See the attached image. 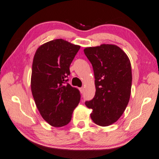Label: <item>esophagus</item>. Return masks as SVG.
<instances>
[{
	"label": "esophagus",
	"mask_w": 159,
	"mask_h": 159,
	"mask_svg": "<svg viewBox=\"0 0 159 159\" xmlns=\"http://www.w3.org/2000/svg\"><path fill=\"white\" fill-rule=\"evenodd\" d=\"M79 91H80V93H84V88H80V89H79Z\"/></svg>",
	"instance_id": "esophagus-1"
}]
</instances>
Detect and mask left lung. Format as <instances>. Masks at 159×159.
<instances>
[{"label": "left lung", "mask_w": 159, "mask_h": 159, "mask_svg": "<svg viewBox=\"0 0 159 159\" xmlns=\"http://www.w3.org/2000/svg\"><path fill=\"white\" fill-rule=\"evenodd\" d=\"M84 53L91 63L95 77L94 98L86 101L92 109L95 124L108 126L116 122L129 103L132 72L131 62L125 52L112 44L88 47Z\"/></svg>", "instance_id": "left-lung-1"}]
</instances>
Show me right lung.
Segmentation results:
<instances>
[{
    "label": "right lung",
    "instance_id": "1",
    "mask_svg": "<svg viewBox=\"0 0 159 159\" xmlns=\"http://www.w3.org/2000/svg\"><path fill=\"white\" fill-rule=\"evenodd\" d=\"M80 48L63 39L41 45L32 65V95L43 118L52 126L62 127L72 118L79 103V89L68 84L70 65Z\"/></svg>",
    "mask_w": 159,
    "mask_h": 159
}]
</instances>
